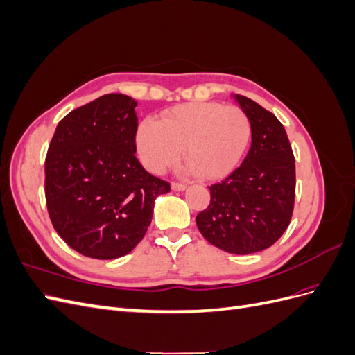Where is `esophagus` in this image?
Listing matches in <instances>:
<instances>
[{"label":"esophagus","mask_w":355,"mask_h":355,"mask_svg":"<svg viewBox=\"0 0 355 355\" xmlns=\"http://www.w3.org/2000/svg\"><path fill=\"white\" fill-rule=\"evenodd\" d=\"M185 188H187V185L179 184V182H173V184H171V189L173 191H185Z\"/></svg>","instance_id":"34e87169"}]
</instances>
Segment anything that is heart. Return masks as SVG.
<instances>
[{"mask_svg": "<svg viewBox=\"0 0 355 355\" xmlns=\"http://www.w3.org/2000/svg\"><path fill=\"white\" fill-rule=\"evenodd\" d=\"M250 136L249 116L237 106L189 102L164 111L158 121L139 124L136 148L151 173H163L184 151L189 173L216 180L239 166Z\"/></svg>", "mask_w": 355, "mask_h": 355, "instance_id": "obj_1", "label": "heart"}]
</instances>
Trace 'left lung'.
<instances>
[{
  "mask_svg": "<svg viewBox=\"0 0 355 355\" xmlns=\"http://www.w3.org/2000/svg\"><path fill=\"white\" fill-rule=\"evenodd\" d=\"M252 125V146L241 166L210 187V204L197 214L202 237L218 249L250 254L268 249L287 230L295 204V157L277 116L234 94Z\"/></svg>",
  "mask_w": 355,
  "mask_h": 355,
  "instance_id": "8db88e82",
  "label": "left lung"
}]
</instances>
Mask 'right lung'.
Masks as SVG:
<instances>
[{
    "mask_svg": "<svg viewBox=\"0 0 355 355\" xmlns=\"http://www.w3.org/2000/svg\"><path fill=\"white\" fill-rule=\"evenodd\" d=\"M137 102L101 96L58 124L46 157V201L56 232L93 259H115L141 243L168 182L135 157Z\"/></svg>",
    "mask_w": 355,
    "mask_h": 355,
    "instance_id": "add662e5",
    "label": "right lung"
}]
</instances>
